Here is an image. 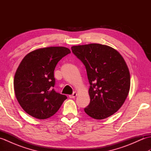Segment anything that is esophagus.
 <instances>
[{
	"label": "esophagus",
	"instance_id": "34e87169",
	"mask_svg": "<svg viewBox=\"0 0 151 151\" xmlns=\"http://www.w3.org/2000/svg\"><path fill=\"white\" fill-rule=\"evenodd\" d=\"M76 95H77V93H76V92H73V93L72 95H69V98H70V99L75 98V97H76Z\"/></svg>",
	"mask_w": 151,
	"mask_h": 151
}]
</instances>
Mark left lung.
<instances>
[{
    "mask_svg": "<svg viewBox=\"0 0 151 151\" xmlns=\"http://www.w3.org/2000/svg\"><path fill=\"white\" fill-rule=\"evenodd\" d=\"M71 50L85 65L90 84V102L85 112L95 119L111 116L130 90V73L123 58L113 48L97 43L73 46Z\"/></svg>",
    "mask_w": 151,
    "mask_h": 151,
    "instance_id": "1",
    "label": "left lung"
}]
</instances>
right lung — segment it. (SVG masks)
<instances>
[{
  "instance_id": "right-lung-1",
  "label": "right lung",
  "mask_w": 151,
  "mask_h": 151,
  "mask_svg": "<svg viewBox=\"0 0 151 151\" xmlns=\"http://www.w3.org/2000/svg\"><path fill=\"white\" fill-rule=\"evenodd\" d=\"M70 52L63 47L43 48L28 53L22 60L14 86L19 104L28 114L39 119L49 118L67 98L54 89V71L59 61Z\"/></svg>"
}]
</instances>
